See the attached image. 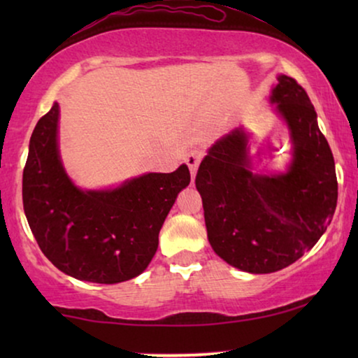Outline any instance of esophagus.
I'll return each mask as SVG.
<instances>
[{
  "instance_id": "34e87169",
  "label": "esophagus",
  "mask_w": 358,
  "mask_h": 358,
  "mask_svg": "<svg viewBox=\"0 0 358 358\" xmlns=\"http://www.w3.org/2000/svg\"><path fill=\"white\" fill-rule=\"evenodd\" d=\"M202 156H203L202 150H199V148H194V150H190L189 153L184 156V161H185V164L189 166V169H190V173H192V176L195 174V171H197L199 164H200V159H202Z\"/></svg>"
}]
</instances>
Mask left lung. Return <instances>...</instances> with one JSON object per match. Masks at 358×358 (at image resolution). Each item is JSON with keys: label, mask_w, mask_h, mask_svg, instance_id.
Instances as JSON below:
<instances>
[{"label": "left lung", "mask_w": 358, "mask_h": 358, "mask_svg": "<svg viewBox=\"0 0 358 358\" xmlns=\"http://www.w3.org/2000/svg\"><path fill=\"white\" fill-rule=\"evenodd\" d=\"M271 101L287 120L295 146L287 174L259 176L248 161V136L234 130L218 140L195 176L213 251L229 266L271 273L315 246L337 205L334 158L306 91L278 76Z\"/></svg>", "instance_id": "8db88e82"}]
</instances>
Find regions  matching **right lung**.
<instances>
[{"instance_id": "obj_1", "label": "right lung", "mask_w": 358, "mask_h": 358, "mask_svg": "<svg viewBox=\"0 0 358 358\" xmlns=\"http://www.w3.org/2000/svg\"><path fill=\"white\" fill-rule=\"evenodd\" d=\"M58 104L37 122L22 173V203L38 248L78 280L119 283L148 267L159 229L190 182L185 164L150 173L114 190H81L63 169L57 148Z\"/></svg>"}]
</instances>
